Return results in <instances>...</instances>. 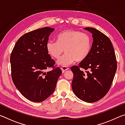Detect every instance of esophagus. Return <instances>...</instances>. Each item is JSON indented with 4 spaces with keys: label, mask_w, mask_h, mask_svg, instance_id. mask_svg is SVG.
<instances>
[{
    "label": "esophagus",
    "mask_w": 125,
    "mask_h": 125,
    "mask_svg": "<svg viewBox=\"0 0 125 125\" xmlns=\"http://www.w3.org/2000/svg\"><path fill=\"white\" fill-rule=\"evenodd\" d=\"M61 70L64 73V72L67 71L68 69H69V68H68V67H67V66H64V65H63V66H62V67L61 68Z\"/></svg>",
    "instance_id": "obj_1"
}]
</instances>
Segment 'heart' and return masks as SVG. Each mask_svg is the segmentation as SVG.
<instances>
[{"instance_id":"b5f03b06","label":"heart","mask_w":125,"mask_h":125,"mask_svg":"<svg viewBox=\"0 0 125 125\" xmlns=\"http://www.w3.org/2000/svg\"><path fill=\"white\" fill-rule=\"evenodd\" d=\"M57 42L48 41L46 50L51 57L58 59L64 51L65 53L57 61L59 65H66L74 61L81 62L87 57L92 48V39L85 32L69 29L60 32Z\"/></svg>"}]
</instances>
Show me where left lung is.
I'll return each instance as SVG.
<instances>
[{"label":"left lung","instance_id":"1","mask_svg":"<svg viewBox=\"0 0 125 125\" xmlns=\"http://www.w3.org/2000/svg\"><path fill=\"white\" fill-rule=\"evenodd\" d=\"M92 33L90 52L79 66L71 68L73 73L72 87L80 100L94 103L106 95L117 69V61L111 40L96 29L85 27Z\"/></svg>","mask_w":125,"mask_h":125}]
</instances>
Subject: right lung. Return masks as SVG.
<instances>
[{
    "instance_id": "right-lung-1",
    "label": "right lung",
    "mask_w": 125,
    "mask_h": 125,
    "mask_svg": "<svg viewBox=\"0 0 125 125\" xmlns=\"http://www.w3.org/2000/svg\"><path fill=\"white\" fill-rule=\"evenodd\" d=\"M54 29L43 27L21 36L10 56L11 78L25 98L41 102L54 92L62 71L46 50L48 37ZM48 67L52 70L46 73Z\"/></svg>"
}]
</instances>
